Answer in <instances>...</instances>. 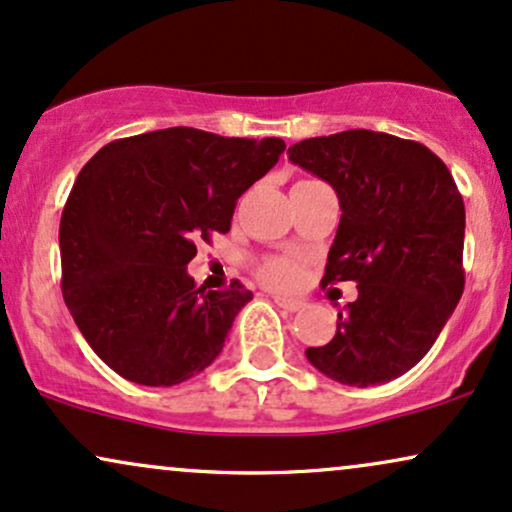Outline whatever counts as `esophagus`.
Returning <instances> with one entry per match:
<instances>
[{"label":"esophagus","mask_w":512,"mask_h":512,"mask_svg":"<svg viewBox=\"0 0 512 512\" xmlns=\"http://www.w3.org/2000/svg\"><path fill=\"white\" fill-rule=\"evenodd\" d=\"M274 303L279 305L281 310H288V312H298V310H303V303H300V300L283 298V295H274Z\"/></svg>","instance_id":"1"}]
</instances>
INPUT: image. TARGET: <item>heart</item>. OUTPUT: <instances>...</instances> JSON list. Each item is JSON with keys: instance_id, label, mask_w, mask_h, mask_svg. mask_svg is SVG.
<instances>
[{"instance_id": "heart-1", "label": "heart", "mask_w": 512, "mask_h": 512, "mask_svg": "<svg viewBox=\"0 0 512 512\" xmlns=\"http://www.w3.org/2000/svg\"><path fill=\"white\" fill-rule=\"evenodd\" d=\"M260 279L267 286L288 291V288H295L303 279V267L295 260H288V257H274V260L260 264Z\"/></svg>"}]
</instances>
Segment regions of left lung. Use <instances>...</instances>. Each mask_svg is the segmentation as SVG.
<instances>
[{"instance_id": "1", "label": "left lung", "mask_w": 512, "mask_h": 512, "mask_svg": "<svg viewBox=\"0 0 512 512\" xmlns=\"http://www.w3.org/2000/svg\"><path fill=\"white\" fill-rule=\"evenodd\" d=\"M288 159L341 202L322 283H357L336 336L307 348V360L357 389L398 379L429 353L463 295V195L429 147L365 128L307 138Z\"/></svg>"}]
</instances>
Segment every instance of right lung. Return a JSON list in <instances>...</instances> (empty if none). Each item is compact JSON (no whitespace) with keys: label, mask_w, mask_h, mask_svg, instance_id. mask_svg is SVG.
I'll return each instance as SVG.
<instances>
[{"label":"right lung","mask_w":512,"mask_h":512,"mask_svg":"<svg viewBox=\"0 0 512 512\" xmlns=\"http://www.w3.org/2000/svg\"><path fill=\"white\" fill-rule=\"evenodd\" d=\"M283 150L176 126L114 140L80 169L59 224L61 293L104 365L176 386L217 360L252 293L197 288L186 267Z\"/></svg>","instance_id":"1"}]
</instances>
